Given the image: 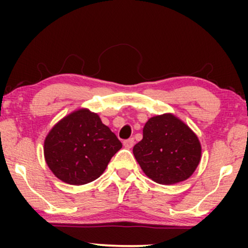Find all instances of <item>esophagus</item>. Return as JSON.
<instances>
[{
    "label": "esophagus",
    "instance_id": "obj_1",
    "mask_svg": "<svg viewBox=\"0 0 248 248\" xmlns=\"http://www.w3.org/2000/svg\"><path fill=\"white\" fill-rule=\"evenodd\" d=\"M134 143H135V141H134V139H128V140L124 141V148H127V149H130V148H133Z\"/></svg>",
    "mask_w": 248,
    "mask_h": 248
}]
</instances>
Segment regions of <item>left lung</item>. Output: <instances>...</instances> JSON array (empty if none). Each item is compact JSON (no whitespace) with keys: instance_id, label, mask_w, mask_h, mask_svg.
<instances>
[{"instance_id":"left-lung-1","label":"left lung","mask_w":248,"mask_h":248,"mask_svg":"<svg viewBox=\"0 0 248 248\" xmlns=\"http://www.w3.org/2000/svg\"><path fill=\"white\" fill-rule=\"evenodd\" d=\"M142 171L164 186L186 181L202 158L198 136L172 113L152 116L143 127V139L133 148Z\"/></svg>"}]
</instances>
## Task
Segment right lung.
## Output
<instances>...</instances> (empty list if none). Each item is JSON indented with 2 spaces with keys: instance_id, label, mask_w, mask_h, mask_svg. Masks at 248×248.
Masks as SVG:
<instances>
[{
  "instance_id": "add662e5",
  "label": "right lung",
  "mask_w": 248,
  "mask_h": 248,
  "mask_svg": "<svg viewBox=\"0 0 248 248\" xmlns=\"http://www.w3.org/2000/svg\"><path fill=\"white\" fill-rule=\"evenodd\" d=\"M121 148L100 116L88 108H78L51 128L43 149L45 162L57 178L82 186L100 177Z\"/></svg>"
}]
</instances>
